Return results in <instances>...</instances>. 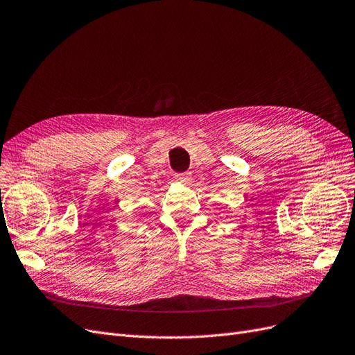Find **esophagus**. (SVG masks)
I'll list each match as a JSON object with an SVG mask.
<instances>
[{
  "mask_svg": "<svg viewBox=\"0 0 355 355\" xmlns=\"http://www.w3.org/2000/svg\"><path fill=\"white\" fill-rule=\"evenodd\" d=\"M175 180H177L178 182H182V184H189V182L191 181V174H190V173L177 174V175H175Z\"/></svg>",
  "mask_w": 355,
  "mask_h": 355,
  "instance_id": "1",
  "label": "esophagus"
}]
</instances>
